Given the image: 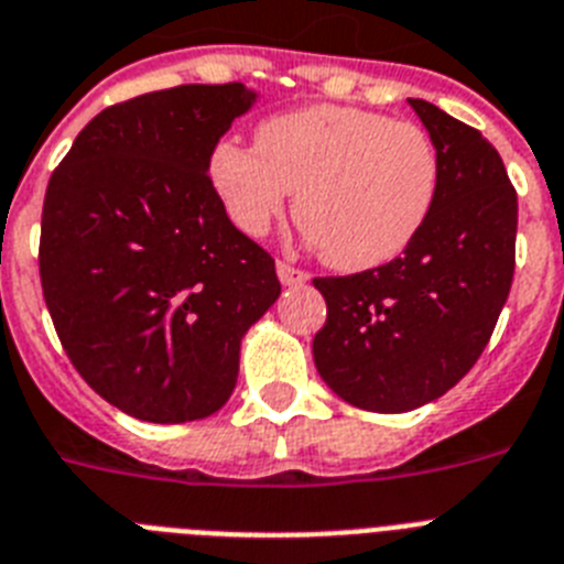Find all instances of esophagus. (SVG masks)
Returning a JSON list of instances; mask_svg holds the SVG:
<instances>
[{
    "label": "esophagus",
    "mask_w": 564,
    "mask_h": 564,
    "mask_svg": "<svg viewBox=\"0 0 564 564\" xmlns=\"http://www.w3.org/2000/svg\"><path fill=\"white\" fill-rule=\"evenodd\" d=\"M278 281L283 283V286H301V283L310 281V274L304 272V269H295L290 267V263H283V260H278Z\"/></svg>",
    "instance_id": "1"
}]
</instances>
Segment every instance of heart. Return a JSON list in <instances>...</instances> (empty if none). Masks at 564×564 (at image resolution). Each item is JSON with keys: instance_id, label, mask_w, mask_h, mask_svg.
<instances>
[{"instance_id": "1", "label": "heart", "mask_w": 564, "mask_h": 564, "mask_svg": "<svg viewBox=\"0 0 564 564\" xmlns=\"http://www.w3.org/2000/svg\"><path fill=\"white\" fill-rule=\"evenodd\" d=\"M209 180L226 215L263 238L290 206L304 243L344 272L384 267L433 215L442 160L413 122L352 106H306L267 117L254 145L217 140Z\"/></svg>"}]
</instances>
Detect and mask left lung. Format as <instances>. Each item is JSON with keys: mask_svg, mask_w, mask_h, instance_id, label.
<instances>
[{"mask_svg": "<svg viewBox=\"0 0 564 564\" xmlns=\"http://www.w3.org/2000/svg\"><path fill=\"white\" fill-rule=\"evenodd\" d=\"M410 106L442 160L433 215L401 258L312 281L326 301L312 340L318 376L370 413H406L456 387L513 281L519 203L499 151L427 99Z\"/></svg>", "mask_w": 564, "mask_h": 564, "instance_id": "8db88e82", "label": "left lung"}]
</instances>
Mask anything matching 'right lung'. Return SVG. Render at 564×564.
I'll return each instance as SVG.
<instances>
[{"label":"right lung","instance_id":"obj_1","mask_svg":"<svg viewBox=\"0 0 564 564\" xmlns=\"http://www.w3.org/2000/svg\"><path fill=\"white\" fill-rule=\"evenodd\" d=\"M243 83L180 85L97 113L51 174L40 278L70 364L122 413L209 419L240 340L278 301L274 260L226 215L209 154L258 102Z\"/></svg>","mask_w":564,"mask_h":564}]
</instances>
